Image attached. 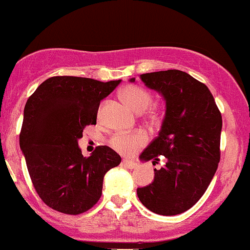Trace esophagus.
I'll use <instances>...</instances> for the list:
<instances>
[{
  "mask_svg": "<svg viewBox=\"0 0 250 250\" xmlns=\"http://www.w3.org/2000/svg\"><path fill=\"white\" fill-rule=\"evenodd\" d=\"M122 165L125 166V168H128V169H135V168H137V163L134 162V161H130V160H123Z\"/></svg>",
  "mask_w": 250,
  "mask_h": 250,
  "instance_id": "obj_1",
  "label": "esophagus"
}]
</instances>
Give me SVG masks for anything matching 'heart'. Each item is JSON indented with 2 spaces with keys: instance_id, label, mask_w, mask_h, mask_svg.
<instances>
[{
  "instance_id": "heart-1",
  "label": "heart",
  "mask_w": 250,
  "mask_h": 250,
  "mask_svg": "<svg viewBox=\"0 0 250 250\" xmlns=\"http://www.w3.org/2000/svg\"><path fill=\"white\" fill-rule=\"evenodd\" d=\"M120 95L122 100L130 107L133 110L137 113H142L150 105L151 94L149 93L147 89H145L139 84H128L125 85L120 90ZM149 114L151 116H155L156 109L151 107L149 109ZM147 135L143 133L142 130H135L133 133H117L110 137L109 145L111 148L115 149L116 151L121 154H133L137 149L141 148L147 143Z\"/></svg>"
}]
</instances>
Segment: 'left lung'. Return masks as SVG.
Here are the masks:
<instances>
[{
	"label": "left lung",
	"instance_id": "obj_1",
	"mask_svg": "<svg viewBox=\"0 0 250 250\" xmlns=\"http://www.w3.org/2000/svg\"><path fill=\"white\" fill-rule=\"evenodd\" d=\"M141 79L162 94L167 109L159 136L140 155L165 165L154 169L150 185L137 188V196L153 213L171 216L193 207L210 185L221 157L222 116L207 85L185 71H155Z\"/></svg>",
	"mask_w": 250,
	"mask_h": 250
}]
</instances>
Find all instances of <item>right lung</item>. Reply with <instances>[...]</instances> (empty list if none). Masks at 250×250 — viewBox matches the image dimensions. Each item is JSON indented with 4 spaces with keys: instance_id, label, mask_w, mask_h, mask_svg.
Wrapping results in <instances>:
<instances>
[{
    "instance_id": "obj_1",
    "label": "right lung",
    "mask_w": 250,
    "mask_h": 250,
    "mask_svg": "<svg viewBox=\"0 0 250 250\" xmlns=\"http://www.w3.org/2000/svg\"><path fill=\"white\" fill-rule=\"evenodd\" d=\"M120 82L53 76L25 103L20 147L36 193L54 210L79 215L93 208L102 195L104 174L121 163L107 146L88 157L77 146L83 129L96 125L101 100Z\"/></svg>"
}]
</instances>
